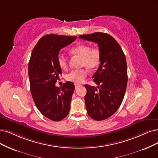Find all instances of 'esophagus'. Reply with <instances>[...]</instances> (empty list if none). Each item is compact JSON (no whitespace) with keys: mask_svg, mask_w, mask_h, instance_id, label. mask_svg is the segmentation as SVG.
Listing matches in <instances>:
<instances>
[{"mask_svg":"<svg viewBox=\"0 0 158 158\" xmlns=\"http://www.w3.org/2000/svg\"><path fill=\"white\" fill-rule=\"evenodd\" d=\"M81 86V85H79V84H78V83H75V89H77L79 86Z\"/></svg>","mask_w":158,"mask_h":158,"instance_id":"34e87169","label":"esophagus"}]
</instances>
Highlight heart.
I'll return each mask as SVG.
<instances>
[{
	"label": "heart",
	"instance_id": "obj_1",
	"mask_svg": "<svg viewBox=\"0 0 158 158\" xmlns=\"http://www.w3.org/2000/svg\"><path fill=\"white\" fill-rule=\"evenodd\" d=\"M70 53L81 58V66H85L89 69H94L101 62V52L98 48H91L89 45L79 44L75 45L69 50ZM57 61L58 66L62 69H66L68 67L67 58L62 55H58ZM85 69H74L68 73L66 79L67 81L75 83H81L87 76Z\"/></svg>",
	"mask_w": 158,
	"mask_h": 158
}]
</instances>
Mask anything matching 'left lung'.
I'll use <instances>...</instances> for the list:
<instances>
[{"mask_svg":"<svg viewBox=\"0 0 158 158\" xmlns=\"http://www.w3.org/2000/svg\"><path fill=\"white\" fill-rule=\"evenodd\" d=\"M80 38L98 44L101 52L100 66L92 76L94 86L85 85V96L88 114L95 120L109 118L123 101L127 83L126 56L110 35L103 32L80 35Z\"/></svg>","mask_w":158,"mask_h":158,"instance_id":"1","label":"left lung"}]
</instances>
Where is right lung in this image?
Listing matches in <instances>:
<instances>
[{"mask_svg": "<svg viewBox=\"0 0 158 158\" xmlns=\"http://www.w3.org/2000/svg\"><path fill=\"white\" fill-rule=\"evenodd\" d=\"M76 38L53 34L45 35L35 45L29 60L28 76L33 100L40 112L51 120H62L69 112L75 85L67 81L61 88L55 86L62 75L57 58L61 49Z\"/></svg>", "mask_w": 158, "mask_h": 158, "instance_id": "1", "label": "right lung"}]
</instances>
